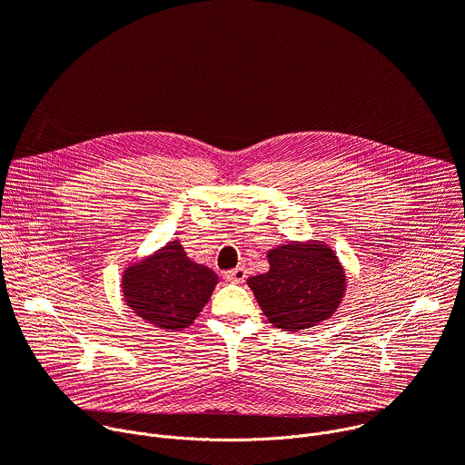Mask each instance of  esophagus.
Returning a JSON list of instances; mask_svg holds the SVG:
<instances>
[{
  "label": "esophagus",
  "mask_w": 465,
  "mask_h": 465,
  "mask_svg": "<svg viewBox=\"0 0 465 465\" xmlns=\"http://www.w3.org/2000/svg\"><path fill=\"white\" fill-rule=\"evenodd\" d=\"M224 276H226V280L232 282V283H242V282L246 280V276H248V271H246L244 267H237V269H233V271H228Z\"/></svg>",
  "instance_id": "34e87169"
}]
</instances>
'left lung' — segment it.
Instances as JSON below:
<instances>
[{
	"mask_svg": "<svg viewBox=\"0 0 465 465\" xmlns=\"http://www.w3.org/2000/svg\"><path fill=\"white\" fill-rule=\"evenodd\" d=\"M267 259L269 272L246 283L274 327L298 333L335 314L348 282L333 248L322 241H291L269 250Z\"/></svg>",
	"mask_w": 465,
	"mask_h": 465,
	"instance_id": "8db88e82",
	"label": "left lung"
}]
</instances>
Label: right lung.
Instances as JSON below:
<instances>
[{"label":"right lung","instance_id":"right-lung-1","mask_svg":"<svg viewBox=\"0 0 465 465\" xmlns=\"http://www.w3.org/2000/svg\"><path fill=\"white\" fill-rule=\"evenodd\" d=\"M217 283L219 276L206 264L191 261L174 239L145 259L130 262L121 291L140 318L173 333L196 320Z\"/></svg>","mask_w":465,"mask_h":465}]
</instances>
